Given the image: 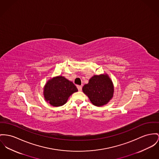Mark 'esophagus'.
I'll list each match as a JSON object with an SVG mask.
<instances>
[{"instance_id":"obj_1","label":"esophagus","mask_w":159,"mask_h":159,"mask_svg":"<svg viewBox=\"0 0 159 159\" xmlns=\"http://www.w3.org/2000/svg\"><path fill=\"white\" fill-rule=\"evenodd\" d=\"M77 88H78V90L79 91H81L82 90V86L81 85H77Z\"/></svg>"}]
</instances>
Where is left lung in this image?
Instances as JSON below:
<instances>
[{"instance_id": "obj_1", "label": "left lung", "mask_w": 159, "mask_h": 159, "mask_svg": "<svg viewBox=\"0 0 159 159\" xmlns=\"http://www.w3.org/2000/svg\"><path fill=\"white\" fill-rule=\"evenodd\" d=\"M83 91L96 106H104L112 98L114 89L107 75H94L83 87Z\"/></svg>"}]
</instances>
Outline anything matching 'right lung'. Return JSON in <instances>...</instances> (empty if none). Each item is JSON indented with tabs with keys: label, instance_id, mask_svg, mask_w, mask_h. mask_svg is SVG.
Listing matches in <instances>:
<instances>
[{
	"label": "right lung",
	"instance_id": "1",
	"mask_svg": "<svg viewBox=\"0 0 159 159\" xmlns=\"http://www.w3.org/2000/svg\"><path fill=\"white\" fill-rule=\"evenodd\" d=\"M78 89L74 84L59 76L49 80L45 85L44 95L46 101L54 107H59L66 103L69 97Z\"/></svg>",
	"mask_w": 159,
	"mask_h": 159
}]
</instances>
